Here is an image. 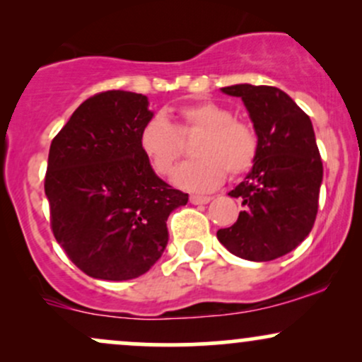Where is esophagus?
<instances>
[{
  "mask_svg": "<svg viewBox=\"0 0 362 362\" xmlns=\"http://www.w3.org/2000/svg\"><path fill=\"white\" fill-rule=\"evenodd\" d=\"M211 199L213 197H209V195H190V202L195 206L207 204V202H211Z\"/></svg>",
  "mask_w": 362,
  "mask_h": 362,
  "instance_id": "34e87169",
  "label": "esophagus"
}]
</instances>
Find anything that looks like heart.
I'll return each instance as SVG.
<instances>
[{
    "label": "heart",
    "instance_id": "1",
    "mask_svg": "<svg viewBox=\"0 0 362 362\" xmlns=\"http://www.w3.org/2000/svg\"><path fill=\"white\" fill-rule=\"evenodd\" d=\"M180 124L173 127L163 115H155L141 127L139 148L153 170L172 175L182 156L180 136L202 132L195 144L197 160L182 165L173 182L194 192H207L223 184L226 172L240 177L250 172L259 155V138L250 124L233 119V112L216 102H195L178 110Z\"/></svg>",
    "mask_w": 362,
    "mask_h": 362
}]
</instances>
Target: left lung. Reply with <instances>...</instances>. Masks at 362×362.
<instances>
[{
	"mask_svg": "<svg viewBox=\"0 0 362 362\" xmlns=\"http://www.w3.org/2000/svg\"><path fill=\"white\" fill-rule=\"evenodd\" d=\"M242 98L259 138V155L248 175L231 190L243 211L218 240L233 255L269 262L300 245L313 228L323 165L313 124L288 93L276 86H224Z\"/></svg>",
	"mask_w": 362,
	"mask_h": 362,
	"instance_id": "1",
	"label": "left lung"
}]
</instances>
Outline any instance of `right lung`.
<instances>
[{"mask_svg": "<svg viewBox=\"0 0 362 362\" xmlns=\"http://www.w3.org/2000/svg\"><path fill=\"white\" fill-rule=\"evenodd\" d=\"M148 97L110 90L73 112L49 149L51 226L86 276L127 281L148 272L168 243L167 219L189 194L161 180L139 148Z\"/></svg>", "mask_w": 362, "mask_h": 362, "instance_id": "add662e5", "label": "right lung"}]
</instances>
